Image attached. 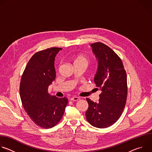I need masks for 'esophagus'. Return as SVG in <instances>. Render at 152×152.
<instances>
[{
    "label": "esophagus",
    "instance_id": "esophagus-1",
    "mask_svg": "<svg viewBox=\"0 0 152 152\" xmlns=\"http://www.w3.org/2000/svg\"><path fill=\"white\" fill-rule=\"evenodd\" d=\"M80 99V98L78 97H72L70 99V100L71 101H73V102H76V101H78Z\"/></svg>",
    "mask_w": 152,
    "mask_h": 152
}]
</instances>
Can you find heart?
Here are the masks:
<instances>
[{"label": "heart", "instance_id": "b5f03b06", "mask_svg": "<svg viewBox=\"0 0 152 152\" xmlns=\"http://www.w3.org/2000/svg\"><path fill=\"white\" fill-rule=\"evenodd\" d=\"M77 63H82L86 64V66H88L89 63V59L88 57L83 55H79L77 56L74 61V64H77Z\"/></svg>", "mask_w": 152, "mask_h": 152}]
</instances>
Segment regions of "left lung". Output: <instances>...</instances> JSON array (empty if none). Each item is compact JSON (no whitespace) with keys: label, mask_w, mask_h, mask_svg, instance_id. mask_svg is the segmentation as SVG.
Segmentation results:
<instances>
[{"label":"left lung","mask_w":152,"mask_h":152,"mask_svg":"<svg viewBox=\"0 0 152 152\" xmlns=\"http://www.w3.org/2000/svg\"><path fill=\"white\" fill-rule=\"evenodd\" d=\"M99 61L94 82L102 90L98 103L86 100L88 108L86 118L92 126L106 128L114 124L121 117L127 96V76L121 58L101 42L91 45Z\"/></svg>","instance_id":"left-lung-1"}]
</instances>
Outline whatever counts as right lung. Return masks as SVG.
I'll return each mask as SVG.
<instances>
[{"label":"right lung","mask_w":152,"mask_h":152,"mask_svg":"<svg viewBox=\"0 0 152 152\" xmlns=\"http://www.w3.org/2000/svg\"><path fill=\"white\" fill-rule=\"evenodd\" d=\"M61 50L51 48L35 53L28 62L20 83L25 111L37 126L44 129L59 123L68 103L67 97L58 98L48 93L49 85L56 78L55 58Z\"/></svg>","instance_id":"right-lung-1"}]
</instances>
